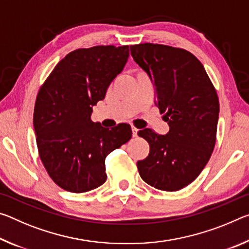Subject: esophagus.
Listing matches in <instances>:
<instances>
[{"label":"esophagus","mask_w":249,"mask_h":249,"mask_svg":"<svg viewBox=\"0 0 249 249\" xmlns=\"http://www.w3.org/2000/svg\"><path fill=\"white\" fill-rule=\"evenodd\" d=\"M137 133H138V129L135 128V127H132V135H133V137H137Z\"/></svg>","instance_id":"obj_1"}]
</instances>
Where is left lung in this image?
I'll use <instances>...</instances> for the list:
<instances>
[{
  "label": "left lung",
  "mask_w": 249,
  "mask_h": 249,
  "mask_svg": "<svg viewBox=\"0 0 249 249\" xmlns=\"http://www.w3.org/2000/svg\"><path fill=\"white\" fill-rule=\"evenodd\" d=\"M135 62L149 75L169 132H138L149 155L137 162L142 179L163 191H177L201 174L216 140L220 103L203 65L184 49L158 44L130 46Z\"/></svg>",
  "instance_id": "1"
}]
</instances>
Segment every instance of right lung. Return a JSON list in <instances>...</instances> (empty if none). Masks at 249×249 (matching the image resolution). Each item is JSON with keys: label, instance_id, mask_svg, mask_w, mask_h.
Masks as SVG:
<instances>
[{"label": "right lung", "instance_id": "add662e5", "mask_svg": "<svg viewBox=\"0 0 249 249\" xmlns=\"http://www.w3.org/2000/svg\"><path fill=\"white\" fill-rule=\"evenodd\" d=\"M128 46H95L69 53L37 95L34 130L39 157L53 182L82 193L107 181L105 158L132 137L128 124L105 128L91 114L123 71Z\"/></svg>", "mask_w": 249, "mask_h": 249}]
</instances>
